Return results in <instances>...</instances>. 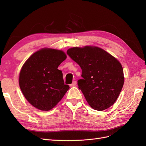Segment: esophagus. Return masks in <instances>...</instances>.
Masks as SVG:
<instances>
[{"mask_svg": "<svg viewBox=\"0 0 146 146\" xmlns=\"http://www.w3.org/2000/svg\"><path fill=\"white\" fill-rule=\"evenodd\" d=\"M76 85H77V82H76V81H74V82H72V83L71 84V85H70V87L75 86Z\"/></svg>", "mask_w": 146, "mask_h": 146, "instance_id": "34e87169", "label": "esophagus"}]
</instances>
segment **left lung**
Segmentation results:
<instances>
[{
	"label": "left lung",
	"instance_id": "8db88e82",
	"mask_svg": "<svg viewBox=\"0 0 146 146\" xmlns=\"http://www.w3.org/2000/svg\"><path fill=\"white\" fill-rule=\"evenodd\" d=\"M68 55L80 66L79 90L94 110L103 111L114 104L124 83L122 66L115 57L94 46L74 47Z\"/></svg>",
	"mask_w": 146,
	"mask_h": 146
}]
</instances>
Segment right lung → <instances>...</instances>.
<instances>
[{
  "mask_svg": "<svg viewBox=\"0 0 146 146\" xmlns=\"http://www.w3.org/2000/svg\"><path fill=\"white\" fill-rule=\"evenodd\" d=\"M67 58L61 50L42 48L31 55L22 66L19 84L25 98L35 108L49 111L69 89L64 85L58 66Z\"/></svg>",
  "mask_w": 146,
  "mask_h": 146,
  "instance_id": "add662e5",
  "label": "right lung"
}]
</instances>
